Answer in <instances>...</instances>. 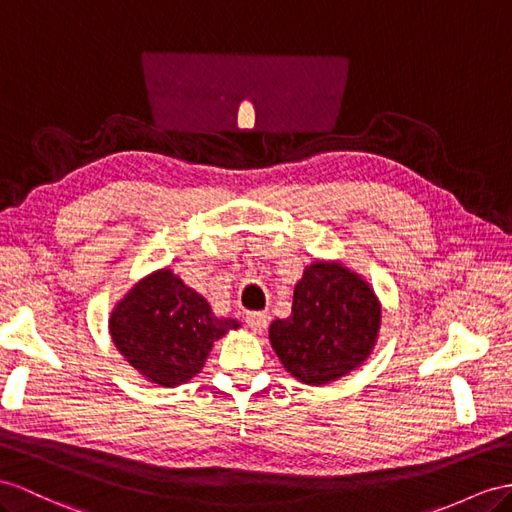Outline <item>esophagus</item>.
I'll use <instances>...</instances> for the list:
<instances>
[{
	"label": "esophagus",
	"mask_w": 512,
	"mask_h": 512,
	"mask_svg": "<svg viewBox=\"0 0 512 512\" xmlns=\"http://www.w3.org/2000/svg\"><path fill=\"white\" fill-rule=\"evenodd\" d=\"M246 324H248V329H251V331L261 333L268 326V316H266V313H261V311H248L246 313Z\"/></svg>",
	"instance_id": "esophagus-1"
}]
</instances>
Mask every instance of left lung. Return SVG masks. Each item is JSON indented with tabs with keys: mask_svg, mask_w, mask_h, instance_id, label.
<instances>
[{
	"mask_svg": "<svg viewBox=\"0 0 512 512\" xmlns=\"http://www.w3.org/2000/svg\"><path fill=\"white\" fill-rule=\"evenodd\" d=\"M381 318V300L361 274L342 261L318 259L294 287L292 316L274 320L268 335L283 368L320 387L368 361Z\"/></svg>",
	"mask_w": 512,
	"mask_h": 512,
	"instance_id": "obj_1",
	"label": "left lung"
}]
</instances>
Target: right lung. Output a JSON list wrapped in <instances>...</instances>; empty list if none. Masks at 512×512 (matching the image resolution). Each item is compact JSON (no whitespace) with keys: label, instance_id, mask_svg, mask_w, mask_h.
Returning <instances> with one entry per match:
<instances>
[{"label":"right lung","instance_id":"add662e5","mask_svg":"<svg viewBox=\"0 0 512 512\" xmlns=\"http://www.w3.org/2000/svg\"><path fill=\"white\" fill-rule=\"evenodd\" d=\"M108 322L123 359L160 387L188 383L203 370L216 339L240 329L238 320L214 316L207 300L170 268L140 279Z\"/></svg>","mask_w":512,"mask_h":512}]
</instances>
